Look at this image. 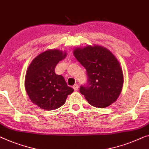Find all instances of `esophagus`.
<instances>
[{"label":"esophagus","instance_id":"esophagus-1","mask_svg":"<svg viewBox=\"0 0 149 149\" xmlns=\"http://www.w3.org/2000/svg\"><path fill=\"white\" fill-rule=\"evenodd\" d=\"M72 87L74 91H77L79 89V87H78V85H77V84H75V85H74V86H73Z\"/></svg>","mask_w":149,"mask_h":149}]
</instances>
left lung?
Wrapping results in <instances>:
<instances>
[{"instance_id": "1", "label": "left lung", "mask_w": 149, "mask_h": 149, "mask_svg": "<svg viewBox=\"0 0 149 149\" xmlns=\"http://www.w3.org/2000/svg\"><path fill=\"white\" fill-rule=\"evenodd\" d=\"M74 57L85 68L87 84L80 93L92 106L103 108L113 103L121 93L124 75L116 57L108 49L93 45L73 50Z\"/></svg>"}]
</instances>
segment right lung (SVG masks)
Listing matches in <instances>:
<instances>
[{"label": "right lung", "mask_w": 149, "mask_h": 149, "mask_svg": "<svg viewBox=\"0 0 149 149\" xmlns=\"http://www.w3.org/2000/svg\"><path fill=\"white\" fill-rule=\"evenodd\" d=\"M67 55L57 49H48L38 55L28 66L25 88L31 101L46 110H54L65 103L74 91L62 75L55 73L56 64Z\"/></svg>", "instance_id": "right-lung-1"}]
</instances>
